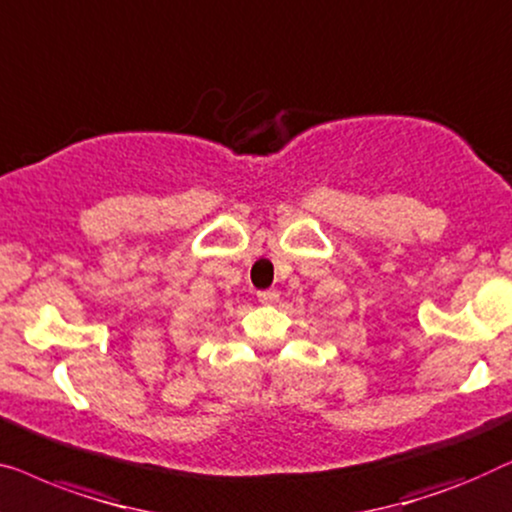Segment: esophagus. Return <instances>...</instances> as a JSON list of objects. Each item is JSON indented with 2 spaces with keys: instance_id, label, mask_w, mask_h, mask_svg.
Returning a JSON list of instances; mask_svg holds the SVG:
<instances>
[{
  "instance_id": "esophagus-1",
  "label": "esophagus",
  "mask_w": 512,
  "mask_h": 512,
  "mask_svg": "<svg viewBox=\"0 0 512 512\" xmlns=\"http://www.w3.org/2000/svg\"><path fill=\"white\" fill-rule=\"evenodd\" d=\"M278 297H280V294H278L276 290H264V292H257V299L262 301V304H266V306L276 304Z\"/></svg>"
}]
</instances>
